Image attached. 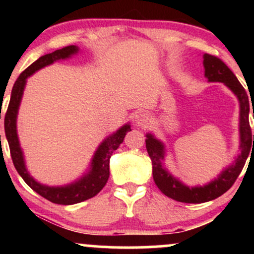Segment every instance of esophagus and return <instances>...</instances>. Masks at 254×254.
I'll return each mask as SVG.
<instances>
[{
	"instance_id": "1",
	"label": "esophagus",
	"mask_w": 254,
	"mask_h": 254,
	"mask_svg": "<svg viewBox=\"0 0 254 254\" xmlns=\"http://www.w3.org/2000/svg\"><path fill=\"white\" fill-rule=\"evenodd\" d=\"M150 123V117L147 115V113H139V115L136 116L135 118V125L137 127H147Z\"/></svg>"
}]
</instances>
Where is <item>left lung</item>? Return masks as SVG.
Listing matches in <instances>:
<instances>
[{"instance_id":"8db88e82","label":"left lung","mask_w":254,"mask_h":254,"mask_svg":"<svg viewBox=\"0 0 254 254\" xmlns=\"http://www.w3.org/2000/svg\"><path fill=\"white\" fill-rule=\"evenodd\" d=\"M204 76L209 82H222L224 86L234 93L239 100V133H240V145L239 154L232 165L226 167L218 174L217 178L212 179L210 183L202 186H189L182 180L174 177L167 168L165 167L166 148L160 139H157L153 133L148 132L145 139V147L149 154L153 165V178L156 186L162 193L172 199L183 203H204L220 197L224 192L228 191L234 184L239 174L243 171L245 162L251 151L254 148V135L252 136L250 127V97L239 80L233 74L228 66L220 58L211 55H203ZM254 118V111H253ZM254 144H252V141Z\"/></svg>"}]
</instances>
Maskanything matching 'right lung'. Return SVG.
I'll use <instances>...</instances> for the list:
<instances>
[{"label": "right lung", "instance_id": "add662e5", "mask_svg": "<svg viewBox=\"0 0 254 254\" xmlns=\"http://www.w3.org/2000/svg\"><path fill=\"white\" fill-rule=\"evenodd\" d=\"M78 51H80L78 46L69 45L63 49H60V50L51 52V54L44 55V56L38 58L36 62L32 63L26 70L20 74V76L17 77L15 83H14L13 89H11L9 105H8V110L4 116L5 138H7L8 144H9L11 160H13V164L15 166L17 173L21 176L25 183L30 186L32 190L36 191L37 193H39L40 196L46 198L50 202L62 204V205H71V204L83 202V200L94 197L95 194H98L99 192L103 190L110 177L111 155L121 145V143H123L124 137L127 131H131V125L127 123L119 127L112 135L106 137L95 150L94 155L92 157V161H90L89 168L87 170L86 173L75 182L68 184V185H44V184L37 182L28 173L25 164L24 151L20 147L19 136H17L16 130L17 113H19V107L20 104H21L22 95H24L27 78L39 69L44 68V66L50 65V64L57 62V61L70 58L74 55H76Z\"/></svg>", "mask_w": 254, "mask_h": 254}]
</instances>
